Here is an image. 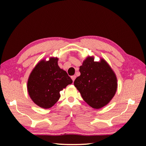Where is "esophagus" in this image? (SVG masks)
<instances>
[{"label": "esophagus", "instance_id": "34e87169", "mask_svg": "<svg viewBox=\"0 0 146 146\" xmlns=\"http://www.w3.org/2000/svg\"><path fill=\"white\" fill-rule=\"evenodd\" d=\"M71 79H72L73 82H74V80H75V79L76 78V76L75 75H73V76H71Z\"/></svg>", "mask_w": 146, "mask_h": 146}]
</instances>
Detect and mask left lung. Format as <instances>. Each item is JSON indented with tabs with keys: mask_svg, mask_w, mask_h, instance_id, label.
Returning a JSON list of instances; mask_svg holds the SVG:
<instances>
[{
	"mask_svg": "<svg viewBox=\"0 0 146 146\" xmlns=\"http://www.w3.org/2000/svg\"><path fill=\"white\" fill-rule=\"evenodd\" d=\"M79 71L80 75L75 79L74 85L84 100L95 109L108 104L117 88V77L108 63L103 59L100 62H94L89 56Z\"/></svg>",
	"mask_w": 146,
	"mask_h": 146,
	"instance_id": "left-lung-1",
	"label": "left lung"
}]
</instances>
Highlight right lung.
<instances>
[{"mask_svg":"<svg viewBox=\"0 0 146 146\" xmlns=\"http://www.w3.org/2000/svg\"><path fill=\"white\" fill-rule=\"evenodd\" d=\"M57 62V58L40 61L28 81V91L32 100L44 109L52 107L60 97L59 92L73 82L66 71L59 68Z\"/></svg>","mask_w":146,"mask_h":146,"instance_id":"add662e5","label":"right lung"}]
</instances>
